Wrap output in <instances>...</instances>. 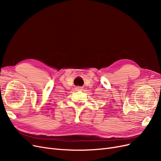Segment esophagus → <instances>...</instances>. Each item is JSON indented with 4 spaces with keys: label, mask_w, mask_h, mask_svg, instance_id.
Returning <instances> with one entry per match:
<instances>
[{
    "label": "esophagus",
    "mask_w": 161,
    "mask_h": 161,
    "mask_svg": "<svg viewBox=\"0 0 161 161\" xmlns=\"http://www.w3.org/2000/svg\"><path fill=\"white\" fill-rule=\"evenodd\" d=\"M76 89H77V90H79V91H81V90H82L81 87H76Z\"/></svg>",
    "instance_id": "1"
}]
</instances>
